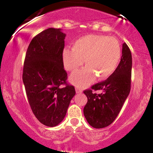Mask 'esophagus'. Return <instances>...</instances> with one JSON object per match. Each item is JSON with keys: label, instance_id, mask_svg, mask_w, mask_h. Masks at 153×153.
<instances>
[{"label": "esophagus", "instance_id": "1", "mask_svg": "<svg viewBox=\"0 0 153 153\" xmlns=\"http://www.w3.org/2000/svg\"><path fill=\"white\" fill-rule=\"evenodd\" d=\"M75 89H76V94H81V93H82V90H81V88H78V87H76V88H75Z\"/></svg>", "mask_w": 153, "mask_h": 153}]
</instances>
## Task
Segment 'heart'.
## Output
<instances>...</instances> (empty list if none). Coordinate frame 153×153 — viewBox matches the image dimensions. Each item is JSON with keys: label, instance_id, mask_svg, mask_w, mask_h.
<instances>
[{"label": "heart", "instance_id": "obj_1", "mask_svg": "<svg viewBox=\"0 0 153 153\" xmlns=\"http://www.w3.org/2000/svg\"><path fill=\"white\" fill-rule=\"evenodd\" d=\"M122 51L118 41L103 35H87L76 40L73 48H65L63 64L73 72L84 64L86 67L73 73L70 81L74 86L84 88L96 78L105 80L114 74L120 64Z\"/></svg>", "mask_w": 153, "mask_h": 153}]
</instances>
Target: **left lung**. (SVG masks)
Instances as JSON below:
<instances>
[{"instance_id":"obj_1","label":"left lung","mask_w":153,"mask_h":153,"mask_svg":"<svg viewBox=\"0 0 153 153\" xmlns=\"http://www.w3.org/2000/svg\"><path fill=\"white\" fill-rule=\"evenodd\" d=\"M131 68V53L124 43L121 61L114 74L105 81L94 85L91 90L84 91L88 98L84 114L91 126L96 128L106 127L117 117L130 93ZM93 90H102L103 93L94 94Z\"/></svg>"}]
</instances>
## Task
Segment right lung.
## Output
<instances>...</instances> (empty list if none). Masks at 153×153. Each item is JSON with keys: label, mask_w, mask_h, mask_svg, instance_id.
<instances>
[{"label": "right lung", "mask_w": 153, "mask_h": 153, "mask_svg": "<svg viewBox=\"0 0 153 153\" xmlns=\"http://www.w3.org/2000/svg\"><path fill=\"white\" fill-rule=\"evenodd\" d=\"M66 34L49 28L31 40L26 53L22 79L31 110L41 124L53 127L63 120L74 96L67 84L62 53ZM66 85L61 87V85Z\"/></svg>", "instance_id": "obj_1"}]
</instances>
